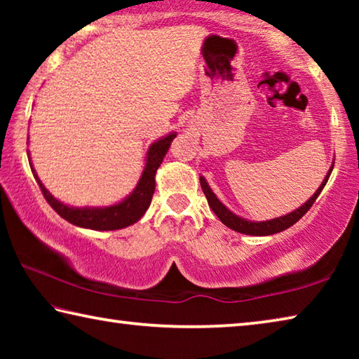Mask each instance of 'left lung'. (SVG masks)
<instances>
[{
    "mask_svg": "<svg viewBox=\"0 0 359 359\" xmlns=\"http://www.w3.org/2000/svg\"><path fill=\"white\" fill-rule=\"evenodd\" d=\"M334 165H331L330 171H327L325 180L321 182V185L318 187V190L313 193V196L309 199V201L304 203L301 208H297L296 210L290 212L287 215H282V217H277V218H272V220H266V222H250V220H245V218H242L239 215H236L234 212H231L226 205H224L220 199L215 196V193L212 191V188L209 187L208 182L205 179L199 177V182H201V188L205 194V198H208V203H209V208L214 210V214L220 218L223 224H226L228 228L238 231V233L242 234H248V236H271V234H276V233H280V231H285L290 226H293V224L302 218L304 214H307V210L312 208V204L315 203V199L318 198V194L323 190L327 179H330L331 171H332Z\"/></svg>",
    "mask_w": 359,
    "mask_h": 359,
    "instance_id": "8db88e82",
    "label": "left lung"
}]
</instances>
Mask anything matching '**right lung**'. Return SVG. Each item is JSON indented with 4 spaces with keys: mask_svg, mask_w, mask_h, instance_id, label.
Here are the masks:
<instances>
[{
    "mask_svg": "<svg viewBox=\"0 0 359 359\" xmlns=\"http://www.w3.org/2000/svg\"><path fill=\"white\" fill-rule=\"evenodd\" d=\"M175 136H177V133H169V135L158 139V141L150 145L147 150V156H145L144 171L135 190H133L123 201L115 203L112 205H106V208H72V205L58 201V199L53 196V194L44 187V184L39 180L32 163H29V168H32L34 179L38 182L46 201L50 204L52 209L55 210L60 217L65 218L66 222L76 224L79 228H87L95 231L121 229L136 223L137 220H141L145 210L149 209L151 196H154L155 193V174L163 163V158L166 156L169 147H171V142ZM28 160L32 161L29 151Z\"/></svg>",
    "mask_w": 359,
    "mask_h": 359,
    "instance_id": "obj_1",
    "label": "right lung"
}]
</instances>
